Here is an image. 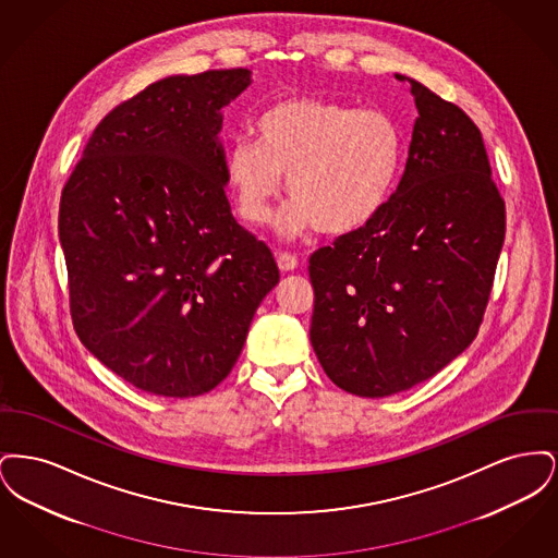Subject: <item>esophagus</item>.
Instances as JSON below:
<instances>
[{
	"instance_id": "obj_1",
	"label": "esophagus",
	"mask_w": 558,
	"mask_h": 558,
	"mask_svg": "<svg viewBox=\"0 0 558 558\" xmlns=\"http://www.w3.org/2000/svg\"><path fill=\"white\" fill-rule=\"evenodd\" d=\"M276 262H278V267H280L282 274H289V271H294L299 267V259L291 253H278Z\"/></svg>"
}]
</instances>
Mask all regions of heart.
<instances>
[{
  "label": "heart",
  "instance_id": "obj_1",
  "mask_svg": "<svg viewBox=\"0 0 558 558\" xmlns=\"http://www.w3.org/2000/svg\"><path fill=\"white\" fill-rule=\"evenodd\" d=\"M255 137L228 150V184L240 217L262 226L287 178L292 203L278 228L291 239L312 228L347 236L368 226L391 201L405 155L403 132L387 110L314 96L267 108Z\"/></svg>",
  "mask_w": 558,
  "mask_h": 558
}]
</instances>
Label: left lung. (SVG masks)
<instances>
[{
	"mask_svg": "<svg viewBox=\"0 0 558 558\" xmlns=\"http://www.w3.org/2000/svg\"><path fill=\"white\" fill-rule=\"evenodd\" d=\"M410 81L418 108L399 186L362 230L310 257V339L328 378L387 398L477 337L505 244V201L477 125Z\"/></svg>",
	"mask_w": 558,
	"mask_h": 558,
	"instance_id": "obj_1",
	"label": "left lung"
}]
</instances>
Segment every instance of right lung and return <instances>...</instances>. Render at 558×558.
Segmentation results:
<instances>
[{
	"instance_id": "right-lung-1",
	"label": "right lung",
	"mask_w": 558,
	"mask_h": 558,
	"mask_svg": "<svg viewBox=\"0 0 558 558\" xmlns=\"http://www.w3.org/2000/svg\"><path fill=\"white\" fill-rule=\"evenodd\" d=\"M248 69L173 75L112 108L62 190L58 234L81 343L162 398L215 389L280 271L226 198L221 108Z\"/></svg>"
}]
</instances>
